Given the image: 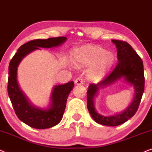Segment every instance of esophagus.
<instances>
[{
  "mask_svg": "<svg viewBox=\"0 0 152 152\" xmlns=\"http://www.w3.org/2000/svg\"><path fill=\"white\" fill-rule=\"evenodd\" d=\"M83 80L80 77L76 78V80H75V84L76 85H81V84H83Z\"/></svg>",
  "mask_w": 152,
  "mask_h": 152,
  "instance_id": "1",
  "label": "esophagus"
}]
</instances>
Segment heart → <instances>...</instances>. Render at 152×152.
Instances as JSON below:
<instances>
[{
    "mask_svg": "<svg viewBox=\"0 0 152 152\" xmlns=\"http://www.w3.org/2000/svg\"><path fill=\"white\" fill-rule=\"evenodd\" d=\"M74 59L75 63L80 66L95 63L93 74L95 76H100L113 64L114 57L112 53L102 48L88 45L75 50Z\"/></svg>",
    "mask_w": 152,
    "mask_h": 152,
    "instance_id": "heart-1",
    "label": "heart"
}]
</instances>
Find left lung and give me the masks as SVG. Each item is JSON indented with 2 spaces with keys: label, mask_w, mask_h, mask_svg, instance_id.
<instances>
[{
  "label": "left lung",
  "mask_w": 152,
  "mask_h": 152,
  "mask_svg": "<svg viewBox=\"0 0 152 152\" xmlns=\"http://www.w3.org/2000/svg\"><path fill=\"white\" fill-rule=\"evenodd\" d=\"M117 48L118 62L114 69L98 84L92 83L87 91V107L90 115L97 124L109 126H116L126 122L137 112L145 90V76L143 62L131 45L121 40H113ZM124 77L134 86L136 96L134 101L126 110L114 116L104 117L96 111L93 98L99 86H105Z\"/></svg>",
  "instance_id": "1"
}]
</instances>
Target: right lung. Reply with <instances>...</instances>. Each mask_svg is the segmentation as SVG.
<instances>
[{
    "instance_id": "obj_1",
    "label": "right lung",
    "mask_w": 152,
    "mask_h": 152,
    "mask_svg": "<svg viewBox=\"0 0 152 152\" xmlns=\"http://www.w3.org/2000/svg\"><path fill=\"white\" fill-rule=\"evenodd\" d=\"M66 40V37L35 39L23 44L17 50L9 64L7 93L15 112L20 121L30 127L45 129L58 124L62 120L66 107L67 97L72 91L74 83L70 81L63 85L56 86L52 93L51 107L47 110L32 106L21 91L17 81V69L23 57L39 48H53L59 45Z\"/></svg>"
}]
</instances>
